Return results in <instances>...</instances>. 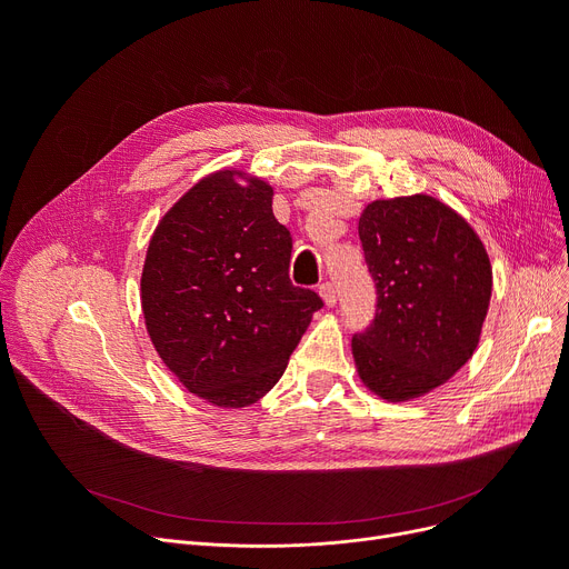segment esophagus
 Here are the masks:
<instances>
[{
    "label": "esophagus",
    "instance_id": "1",
    "mask_svg": "<svg viewBox=\"0 0 569 569\" xmlns=\"http://www.w3.org/2000/svg\"><path fill=\"white\" fill-rule=\"evenodd\" d=\"M320 295H322V300H325L327 307H335L337 305V288H335L332 281L320 283Z\"/></svg>",
    "mask_w": 569,
    "mask_h": 569
}]
</instances>
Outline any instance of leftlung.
I'll use <instances>...</instances> for the list:
<instances>
[{
    "instance_id": "8db88e82",
    "label": "left lung",
    "mask_w": 569,
    "mask_h": 569,
    "mask_svg": "<svg viewBox=\"0 0 569 569\" xmlns=\"http://www.w3.org/2000/svg\"><path fill=\"white\" fill-rule=\"evenodd\" d=\"M376 316L352 335L360 378L382 399L420 397L477 348L491 297L480 237L429 196L376 200L360 217Z\"/></svg>"
}]
</instances>
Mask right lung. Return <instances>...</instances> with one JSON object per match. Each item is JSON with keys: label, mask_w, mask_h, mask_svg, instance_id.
Masks as SVG:
<instances>
[{"label": "right lung", "mask_w": 569, "mask_h": 569, "mask_svg": "<svg viewBox=\"0 0 569 569\" xmlns=\"http://www.w3.org/2000/svg\"><path fill=\"white\" fill-rule=\"evenodd\" d=\"M290 230L272 189L230 170L204 177L159 223L142 269V311L166 367L209 403L242 408L283 376L320 295L292 286Z\"/></svg>", "instance_id": "add662e5"}]
</instances>
